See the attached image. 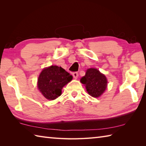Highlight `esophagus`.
Wrapping results in <instances>:
<instances>
[{
	"instance_id": "esophagus-1",
	"label": "esophagus",
	"mask_w": 146,
	"mask_h": 146,
	"mask_svg": "<svg viewBox=\"0 0 146 146\" xmlns=\"http://www.w3.org/2000/svg\"><path fill=\"white\" fill-rule=\"evenodd\" d=\"M73 76L74 77V78H78V73L76 72V71H75V72H73Z\"/></svg>"
}]
</instances>
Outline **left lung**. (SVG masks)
I'll return each instance as SVG.
<instances>
[{"instance_id":"1","label":"left lung","mask_w":146,"mask_h":146,"mask_svg":"<svg viewBox=\"0 0 146 146\" xmlns=\"http://www.w3.org/2000/svg\"><path fill=\"white\" fill-rule=\"evenodd\" d=\"M80 81L85 85L86 91L93 97H100L107 88L106 77L95 68L88 69L85 76Z\"/></svg>"}]
</instances>
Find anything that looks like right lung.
Instances as JSON below:
<instances>
[{
    "label": "right lung",
    "instance_id": "add662e5",
    "mask_svg": "<svg viewBox=\"0 0 146 146\" xmlns=\"http://www.w3.org/2000/svg\"><path fill=\"white\" fill-rule=\"evenodd\" d=\"M73 78L61 66H51L43 70L38 80L39 91L48 100H54L61 94V90Z\"/></svg>",
    "mask_w": 146,
    "mask_h": 146
}]
</instances>
